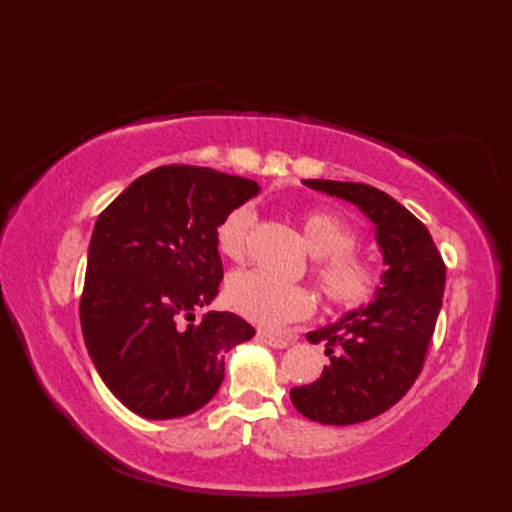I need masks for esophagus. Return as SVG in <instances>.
<instances>
[{
  "label": "esophagus",
  "instance_id": "obj_1",
  "mask_svg": "<svg viewBox=\"0 0 512 512\" xmlns=\"http://www.w3.org/2000/svg\"><path fill=\"white\" fill-rule=\"evenodd\" d=\"M258 337H260V342H265L267 346H271V348H288V339L286 337H282V335H273V333H267V331H260L258 333Z\"/></svg>",
  "mask_w": 512,
  "mask_h": 512
}]
</instances>
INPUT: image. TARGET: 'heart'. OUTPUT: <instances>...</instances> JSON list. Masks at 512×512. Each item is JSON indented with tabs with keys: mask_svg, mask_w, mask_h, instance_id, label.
Returning <instances> with one entry per match:
<instances>
[{
	"mask_svg": "<svg viewBox=\"0 0 512 512\" xmlns=\"http://www.w3.org/2000/svg\"><path fill=\"white\" fill-rule=\"evenodd\" d=\"M256 213L250 205L232 209L215 228V245L230 258H243L250 243ZM305 243L314 258V277L331 305L359 309L376 299L382 273L374 262L354 254L356 232L327 209L307 211L301 218ZM226 301L239 316L258 327L277 329L286 322L303 320L314 312V292L299 284H284L262 271H239L226 284Z\"/></svg>",
	"mask_w": 512,
	"mask_h": 512,
	"instance_id": "heart-1",
	"label": "heart"
}]
</instances>
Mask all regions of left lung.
I'll return each instance as SVG.
<instances>
[{"label":"left lung","mask_w":512,"mask_h":512,"mask_svg":"<svg viewBox=\"0 0 512 512\" xmlns=\"http://www.w3.org/2000/svg\"><path fill=\"white\" fill-rule=\"evenodd\" d=\"M303 183L359 207L376 224L389 269L369 305L307 333L312 344L324 342L331 363L316 382L294 386L290 399L309 421L363 423L395 406L421 374L442 307L446 265L425 224L393 196L365 183Z\"/></svg>","instance_id":"1"}]
</instances>
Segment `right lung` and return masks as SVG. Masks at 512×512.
<instances>
[{
    "instance_id": "obj_1",
    "label": "right lung",
    "mask_w": 512,
    "mask_h": 512,
    "mask_svg": "<svg viewBox=\"0 0 512 512\" xmlns=\"http://www.w3.org/2000/svg\"><path fill=\"white\" fill-rule=\"evenodd\" d=\"M256 194L252 179L170 164L98 215L81 329L100 378L138 416L166 421L203 408L224 380L226 352L256 335L230 312L194 322L224 277L215 228Z\"/></svg>"
}]
</instances>
